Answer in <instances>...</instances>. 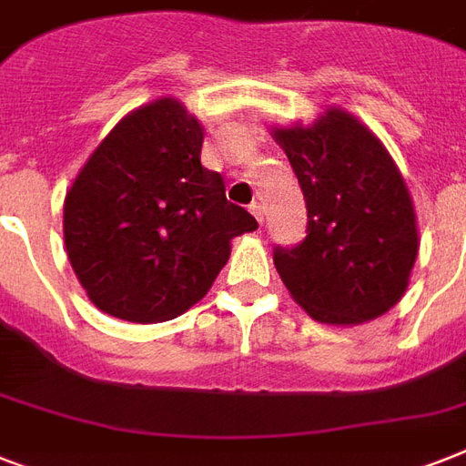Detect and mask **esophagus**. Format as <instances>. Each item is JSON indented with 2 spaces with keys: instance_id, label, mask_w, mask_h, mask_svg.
<instances>
[{
  "instance_id": "34e87169",
  "label": "esophagus",
  "mask_w": 466,
  "mask_h": 466,
  "mask_svg": "<svg viewBox=\"0 0 466 466\" xmlns=\"http://www.w3.org/2000/svg\"><path fill=\"white\" fill-rule=\"evenodd\" d=\"M248 210H251V215L258 219V225H263V205L261 203H251V205H248Z\"/></svg>"
}]
</instances>
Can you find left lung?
Masks as SVG:
<instances>
[{
  "label": "left lung",
  "instance_id": "left-lung-1",
  "mask_svg": "<svg viewBox=\"0 0 466 466\" xmlns=\"http://www.w3.org/2000/svg\"><path fill=\"white\" fill-rule=\"evenodd\" d=\"M305 196L307 237L273 248L298 305L321 324H362L397 305L419 254L411 196L382 142L350 113L276 127Z\"/></svg>",
  "mask_w": 466,
  "mask_h": 466
}]
</instances>
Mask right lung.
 <instances>
[{"instance_id": "1", "label": "right lung", "mask_w": 466, "mask_h": 466, "mask_svg": "<svg viewBox=\"0 0 466 466\" xmlns=\"http://www.w3.org/2000/svg\"><path fill=\"white\" fill-rule=\"evenodd\" d=\"M203 127L176 98L120 120L65 198V247L106 314L157 324L196 305L258 222L200 164Z\"/></svg>"}]
</instances>
